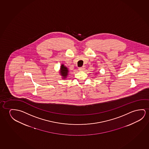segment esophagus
Masks as SVG:
<instances>
[{
	"label": "esophagus",
	"mask_w": 149,
	"mask_h": 149,
	"mask_svg": "<svg viewBox=\"0 0 149 149\" xmlns=\"http://www.w3.org/2000/svg\"><path fill=\"white\" fill-rule=\"evenodd\" d=\"M78 70H79V71H84V70H85V67H81V68H79L78 69Z\"/></svg>",
	"instance_id": "1"
}]
</instances>
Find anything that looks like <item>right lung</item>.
Returning a JSON list of instances; mask_svg holds the SVG:
<instances>
[{
	"label": "right lung",
	"instance_id": "right-lung-1",
	"mask_svg": "<svg viewBox=\"0 0 149 149\" xmlns=\"http://www.w3.org/2000/svg\"><path fill=\"white\" fill-rule=\"evenodd\" d=\"M69 69L66 66L63 64L61 65V68H60V71H59V73L63 79H65L67 78L68 75H69Z\"/></svg>",
	"mask_w": 149,
	"mask_h": 149
}]
</instances>
